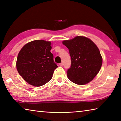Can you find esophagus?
Instances as JSON below:
<instances>
[{"label":"esophagus","instance_id":"esophagus-1","mask_svg":"<svg viewBox=\"0 0 121 121\" xmlns=\"http://www.w3.org/2000/svg\"><path fill=\"white\" fill-rule=\"evenodd\" d=\"M59 65H60V66H61V67H62L63 65V63H62V62L60 63V64H59Z\"/></svg>","mask_w":121,"mask_h":121}]
</instances>
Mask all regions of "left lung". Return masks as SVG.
Masks as SVG:
<instances>
[{"label":"left lung","instance_id":"left-lung-1","mask_svg":"<svg viewBox=\"0 0 121 121\" xmlns=\"http://www.w3.org/2000/svg\"><path fill=\"white\" fill-rule=\"evenodd\" d=\"M63 44L68 48L71 66L67 71L68 79L78 85L91 82L101 69L102 59L99 48L89 38L77 36L64 40Z\"/></svg>","mask_w":121,"mask_h":121}]
</instances>
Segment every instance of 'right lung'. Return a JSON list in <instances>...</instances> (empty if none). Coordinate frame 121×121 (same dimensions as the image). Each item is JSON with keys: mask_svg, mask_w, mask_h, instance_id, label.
<instances>
[{"mask_svg": "<svg viewBox=\"0 0 121 121\" xmlns=\"http://www.w3.org/2000/svg\"><path fill=\"white\" fill-rule=\"evenodd\" d=\"M51 43L36 40L26 44L19 53L16 68L23 79L34 86L45 84L52 78L58 65L50 51Z\"/></svg>", "mask_w": 121, "mask_h": 121, "instance_id": "right-lung-1", "label": "right lung"}]
</instances>
